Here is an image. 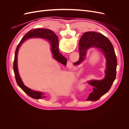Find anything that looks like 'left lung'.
Returning <instances> with one entry per match:
<instances>
[{"instance_id":"obj_1","label":"left lung","mask_w":129,"mask_h":129,"mask_svg":"<svg viewBox=\"0 0 129 129\" xmlns=\"http://www.w3.org/2000/svg\"><path fill=\"white\" fill-rule=\"evenodd\" d=\"M91 47L102 50L107 60L105 77L103 80L91 81L89 82L93 87V91L89 95L88 101L98 100L110 89L116 75L117 57L111 42L103 34L95 32L84 33L79 41L80 57L79 61L74 63L77 65L82 61L86 55L87 50Z\"/></svg>"}]
</instances>
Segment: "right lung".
<instances>
[{
	"instance_id": "obj_1",
	"label": "right lung",
	"mask_w": 129,
	"mask_h": 129,
	"mask_svg": "<svg viewBox=\"0 0 129 129\" xmlns=\"http://www.w3.org/2000/svg\"><path fill=\"white\" fill-rule=\"evenodd\" d=\"M32 37H39L47 39L49 40L50 44L52 45V51L54 58L58 62H59L63 64L66 62H67V59L59 52V50H58V38L56 36V35H55L53 31L50 29L46 28H38L31 30L25 35V36L22 38L20 42H19V44L17 46L16 50H15L14 60L13 62V71L14 73L15 80H16L17 83L19 85V87L21 88L22 90L26 94H27L33 99H40L42 98H45V96L43 95V93L42 92L33 91L32 90H31L25 86L24 83H22L20 76H19L17 67V55L19 48L23 43V42L26 40L27 39Z\"/></svg>"
}]
</instances>
